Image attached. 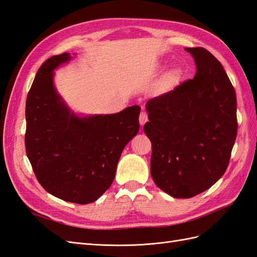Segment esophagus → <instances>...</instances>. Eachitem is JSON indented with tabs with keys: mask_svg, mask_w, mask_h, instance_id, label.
<instances>
[{
	"mask_svg": "<svg viewBox=\"0 0 257 257\" xmlns=\"http://www.w3.org/2000/svg\"><path fill=\"white\" fill-rule=\"evenodd\" d=\"M148 121V114L145 111H142L141 114H139V123H141V125L144 126L145 123Z\"/></svg>",
	"mask_w": 257,
	"mask_h": 257,
	"instance_id": "obj_1",
	"label": "esophagus"
}]
</instances>
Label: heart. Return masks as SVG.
<instances>
[{
    "instance_id": "obj_1",
    "label": "heart",
    "mask_w": 257,
    "mask_h": 257,
    "mask_svg": "<svg viewBox=\"0 0 257 257\" xmlns=\"http://www.w3.org/2000/svg\"><path fill=\"white\" fill-rule=\"evenodd\" d=\"M177 78H178V72L176 71V69H172V71H169L166 74L164 81H163V84H164V85L172 84L177 80Z\"/></svg>"
}]
</instances>
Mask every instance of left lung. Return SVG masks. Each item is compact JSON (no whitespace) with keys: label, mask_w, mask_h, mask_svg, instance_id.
<instances>
[{"label":"left lung","mask_w":257,"mask_h":257,"mask_svg":"<svg viewBox=\"0 0 257 257\" xmlns=\"http://www.w3.org/2000/svg\"><path fill=\"white\" fill-rule=\"evenodd\" d=\"M196 74L146 104L151 176L175 198L208 190L226 170L237 136V99L222 64L205 48H185Z\"/></svg>","instance_id":"left-lung-1"}]
</instances>
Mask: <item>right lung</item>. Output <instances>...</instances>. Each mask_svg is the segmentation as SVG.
<instances>
[{
	"label": "right lung",
	"mask_w": 257,
	"mask_h": 257,
	"mask_svg": "<svg viewBox=\"0 0 257 257\" xmlns=\"http://www.w3.org/2000/svg\"><path fill=\"white\" fill-rule=\"evenodd\" d=\"M64 52L38 69L26 104V150L38 182L51 195L85 205L109 189L124 147L139 131L141 107L111 114L74 112L54 87Z\"/></svg>",
	"instance_id": "obj_1"
}]
</instances>
